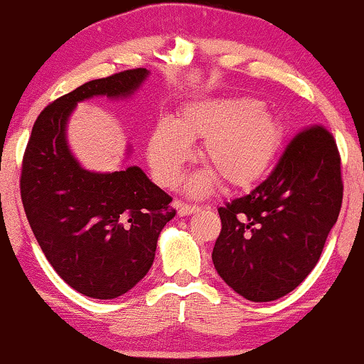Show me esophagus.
Here are the masks:
<instances>
[{
  "mask_svg": "<svg viewBox=\"0 0 364 364\" xmlns=\"http://www.w3.org/2000/svg\"><path fill=\"white\" fill-rule=\"evenodd\" d=\"M200 205H190V203H179L178 207V214L179 215H191L195 214V212L200 210Z\"/></svg>",
  "mask_w": 364,
  "mask_h": 364,
  "instance_id": "1",
  "label": "esophagus"
}]
</instances>
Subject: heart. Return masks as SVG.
Wrapping results in <instances>:
<instances>
[{"label": "heart", "mask_w": 364, "mask_h": 364, "mask_svg": "<svg viewBox=\"0 0 364 364\" xmlns=\"http://www.w3.org/2000/svg\"><path fill=\"white\" fill-rule=\"evenodd\" d=\"M286 129L282 121L255 97H220L183 107L176 119L162 118L149 140V162L162 186H174L193 156L190 141H203L200 157L210 169L188 183L203 195L217 176L231 186L258 181L281 152Z\"/></svg>", "instance_id": "b5f03b06"}]
</instances>
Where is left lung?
Wrapping results in <instances>:
<instances>
[{
  "label": "left lung",
  "mask_w": 364,
  "mask_h": 364,
  "mask_svg": "<svg viewBox=\"0 0 364 364\" xmlns=\"http://www.w3.org/2000/svg\"><path fill=\"white\" fill-rule=\"evenodd\" d=\"M341 154L321 124L301 129L255 190L219 207L212 262L255 303L274 301L315 269L342 205Z\"/></svg>",
  "instance_id": "left-lung-1"
}]
</instances>
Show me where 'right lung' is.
Returning <instances> with one entry per match:
<instances>
[{
	"instance_id": "obj_1",
	"label": "right lung",
	"mask_w": 364,
	"mask_h": 364,
	"mask_svg": "<svg viewBox=\"0 0 364 364\" xmlns=\"http://www.w3.org/2000/svg\"><path fill=\"white\" fill-rule=\"evenodd\" d=\"M147 75L124 70L61 95L36 119L23 154L20 195L32 232L58 275L89 298H118L140 282L176 210L136 166L104 174L83 169L66 145V121L77 102L127 97Z\"/></svg>"
}]
</instances>
